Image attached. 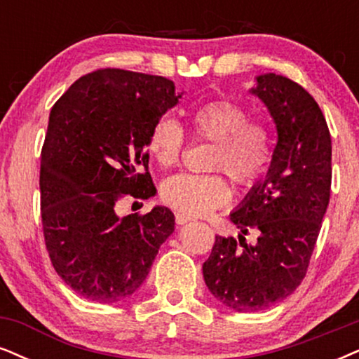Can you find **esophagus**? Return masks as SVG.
<instances>
[{
	"instance_id": "esophagus-1",
	"label": "esophagus",
	"mask_w": 359,
	"mask_h": 359,
	"mask_svg": "<svg viewBox=\"0 0 359 359\" xmlns=\"http://www.w3.org/2000/svg\"><path fill=\"white\" fill-rule=\"evenodd\" d=\"M175 222L177 225H184L187 224V222H190V217H185L182 213H175Z\"/></svg>"
}]
</instances>
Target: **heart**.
I'll list each match as a JSON object with an SVG mask.
<instances>
[{
	"label": "heart",
	"mask_w": 359,
	"mask_h": 359,
	"mask_svg": "<svg viewBox=\"0 0 359 359\" xmlns=\"http://www.w3.org/2000/svg\"><path fill=\"white\" fill-rule=\"evenodd\" d=\"M197 139L213 142L208 169L225 172L240 187L260 182L271 164V134L262 122L250 121L247 107L232 99L201 104L190 114ZM187 135L184 127L169 116L154 124L147 151L158 165L169 169L179 164ZM162 201L185 217H203L230 201V187L220 172L177 174L162 184Z\"/></svg>",
	"instance_id": "heart-1"
}]
</instances>
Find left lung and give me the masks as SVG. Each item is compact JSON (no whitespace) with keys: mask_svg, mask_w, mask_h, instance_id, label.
Wrapping results in <instances>:
<instances>
[{"mask_svg":"<svg viewBox=\"0 0 359 359\" xmlns=\"http://www.w3.org/2000/svg\"><path fill=\"white\" fill-rule=\"evenodd\" d=\"M269 107L278 140L263 182L230 220L238 240L217 235L203 263V280L225 306L265 310L292 294L305 278L331 190V135L318 104L300 84L273 72L252 89ZM255 229L253 248L243 234Z\"/></svg>","mask_w":359,"mask_h":359,"instance_id":"8db88e82","label":"left lung"}]
</instances>
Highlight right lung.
Masks as SVG:
<instances>
[{"label":"right lung","mask_w":359,"mask_h":359,"mask_svg":"<svg viewBox=\"0 0 359 359\" xmlns=\"http://www.w3.org/2000/svg\"><path fill=\"white\" fill-rule=\"evenodd\" d=\"M179 97L162 76L106 67L79 78L51 109L39 172L44 243L57 275L88 300L137 292L174 232L167 207L122 219L114 207L156 194L149 134Z\"/></svg>","instance_id":"obj_1"}]
</instances>
